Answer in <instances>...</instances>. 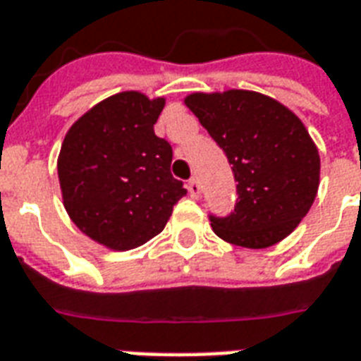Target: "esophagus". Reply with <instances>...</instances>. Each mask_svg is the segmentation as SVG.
<instances>
[{
  "mask_svg": "<svg viewBox=\"0 0 361 361\" xmlns=\"http://www.w3.org/2000/svg\"><path fill=\"white\" fill-rule=\"evenodd\" d=\"M187 189H189V192H191L192 198L200 197V181H198L197 178H191V180H189V183H187Z\"/></svg>",
  "mask_w": 361,
  "mask_h": 361,
  "instance_id": "1",
  "label": "esophagus"
}]
</instances>
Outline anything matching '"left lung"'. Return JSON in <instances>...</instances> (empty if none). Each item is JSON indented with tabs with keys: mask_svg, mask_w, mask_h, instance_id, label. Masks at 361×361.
Instances as JSON below:
<instances>
[{
	"mask_svg": "<svg viewBox=\"0 0 361 361\" xmlns=\"http://www.w3.org/2000/svg\"><path fill=\"white\" fill-rule=\"evenodd\" d=\"M185 104L232 164L236 206L209 214L228 243L264 249L286 238L319 191L320 157L307 129L275 99L245 90L192 93Z\"/></svg>",
	"mask_w": 361,
	"mask_h": 361,
	"instance_id": "1",
	"label": "left lung"
}]
</instances>
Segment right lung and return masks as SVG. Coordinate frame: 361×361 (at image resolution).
Masks as SVG:
<instances>
[{"instance_id": "right-lung-1", "label": "right lung", "mask_w": 361, "mask_h": 361, "mask_svg": "<svg viewBox=\"0 0 361 361\" xmlns=\"http://www.w3.org/2000/svg\"><path fill=\"white\" fill-rule=\"evenodd\" d=\"M164 99L123 92L82 116L61 144L63 206L92 240L129 251L157 236L185 197L170 172L172 146L153 130Z\"/></svg>"}]
</instances>
